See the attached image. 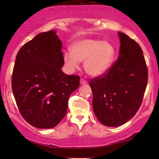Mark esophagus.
Segmentation results:
<instances>
[{"label": "esophagus", "instance_id": "1", "mask_svg": "<svg viewBox=\"0 0 159 159\" xmlns=\"http://www.w3.org/2000/svg\"><path fill=\"white\" fill-rule=\"evenodd\" d=\"M80 83H81V84H86L88 83V81H86L85 79H84V78H81V80H80Z\"/></svg>", "mask_w": 159, "mask_h": 159}]
</instances>
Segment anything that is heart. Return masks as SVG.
<instances>
[{"instance_id":"1","label":"heart","mask_w":159,"mask_h":159,"mask_svg":"<svg viewBox=\"0 0 159 159\" xmlns=\"http://www.w3.org/2000/svg\"><path fill=\"white\" fill-rule=\"evenodd\" d=\"M115 47L108 41L94 38H83L74 43L71 52L64 54V60L70 70L77 68L80 61H84V69L91 76L106 73L113 64Z\"/></svg>"}]
</instances>
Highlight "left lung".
<instances>
[{"mask_svg": "<svg viewBox=\"0 0 159 159\" xmlns=\"http://www.w3.org/2000/svg\"><path fill=\"white\" fill-rule=\"evenodd\" d=\"M118 58L105 74L89 81L94 114L102 125L117 127L129 121L142 105L148 68L139 44L118 32Z\"/></svg>", "mask_w": 159, "mask_h": 159, "instance_id": "obj_1", "label": "left lung"}]
</instances>
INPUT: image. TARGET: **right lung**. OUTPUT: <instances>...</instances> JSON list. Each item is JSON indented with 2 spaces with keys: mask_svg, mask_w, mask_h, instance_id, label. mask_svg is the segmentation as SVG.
Listing matches in <instances>:
<instances>
[{
  "mask_svg": "<svg viewBox=\"0 0 159 159\" xmlns=\"http://www.w3.org/2000/svg\"><path fill=\"white\" fill-rule=\"evenodd\" d=\"M61 41L54 30L38 34L16 56L12 91L24 119L38 129H51L67 113L68 99L80 77L61 70Z\"/></svg>",
  "mask_w": 159,
  "mask_h": 159,
  "instance_id": "obj_1",
  "label": "right lung"
}]
</instances>
